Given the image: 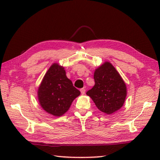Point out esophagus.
<instances>
[{"instance_id":"obj_1","label":"esophagus","mask_w":160,"mask_h":160,"mask_svg":"<svg viewBox=\"0 0 160 160\" xmlns=\"http://www.w3.org/2000/svg\"><path fill=\"white\" fill-rule=\"evenodd\" d=\"M80 90V92L82 94H84L85 93V88H81Z\"/></svg>"}]
</instances>
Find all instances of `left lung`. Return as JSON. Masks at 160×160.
I'll use <instances>...</instances> for the list:
<instances>
[{"instance_id":"obj_1","label":"left lung","mask_w":160,"mask_h":160,"mask_svg":"<svg viewBox=\"0 0 160 160\" xmlns=\"http://www.w3.org/2000/svg\"><path fill=\"white\" fill-rule=\"evenodd\" d=\"M94 85L87 92L101 112L111 114L120 109L126 97V86L121 75L109 62L97 68Z\"/></svg>"}]
</instances>
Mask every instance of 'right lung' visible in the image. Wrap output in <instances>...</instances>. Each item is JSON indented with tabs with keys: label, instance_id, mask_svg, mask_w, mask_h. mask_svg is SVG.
<instances>
[{
	"label": "right lung",
	"instance_id": "right-lung-1",
	"mask_svg": "<svg viewBox=\"0 0 160 160\" xmlns=\"http://www.w3.org/2000/svg\"><path fill=\"white\" fill-rule=\"evenodd\" d=\"M80 94V92L66 77L64 68L58 63H53L49 68L38 90L42 107L55 116L64 114Z\"/></svg>",
	"mask_w": 160,
	"mask_h": 160
}]
</instances>
